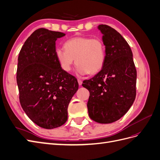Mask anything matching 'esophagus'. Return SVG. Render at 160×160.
Segmentation results:
<instances>
[{
    "mask_svg": "<svg viewBox=\"0 0 160 160\" xmlns=\"http://www.w3.org/2000/svg\"><path fill=\"white\" fill-rule=\"evenodd\" d=\"M77 81H78V83H79V85H82V83H83V82H82V80L80 79H77Z\"/></svg>",
    "mask_w": 160,
    "mask_h": 160,
    "instance_id": "obj_1",
    "label": "esophagus"
}]
</instances>
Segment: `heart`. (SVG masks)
<instances>
[{
    "instance_id": "heart-1",
    "label": "heart",
    "mask_w": 160,
    "mask_h": 160,
    "mask_svg": "<svg viewBox=\"0 0 160 160\" xmlns=\"http://www.w3.org/2000/svg\"><path fill=\"white\" fill-rule=\"evenodd\" d=\"M65 49L57 48L55 56L61 68L65 72L71 70L76 62L79 75L95 74L104 66L106 49L103 41L99 38L74 37L65 42Z\"/></svg>"
}]
</instances>
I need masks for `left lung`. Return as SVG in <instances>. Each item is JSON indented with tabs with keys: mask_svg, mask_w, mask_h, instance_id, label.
<instances>
[{
	"mask_svg": "<svg viewBox=\"0 0 160 160\" xmlns=\"http://www.w3.org/2000/svg\"><path fill=\"white\" fill-rule=\"evenodd\" d=\"M105 46L104 66L98 74L85 80L89 91L88 102L90 118L99 123L116 122L126 113L136 95L137 71L127 41L114 28L99 25Z\"/></svg>",
	"mask_w": 160,
	"mask_h": 160,
	"instance_id": "obj_1",
	"label": "left lung"
}]
</instances>
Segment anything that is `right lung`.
I'll return each instance as SVG.
<instances>
[{"label": "right lung", "mask_w": 160, "mask_h": 160, "mask_svg": "<svg viewBox=\"0 0 160 160\" xmlns=\"http://www.w3.org/2000/svg\"><path fill=\"white\" fill-rule=\"evenodd\" d=\"M65 35L38 28L18 55L17 82L21 107L32 122L45 129L67 122L69 103L79 88L77 79L61 68L55 56V41Z\"/></svg>", "instance_id": "1"}]
</instances>
